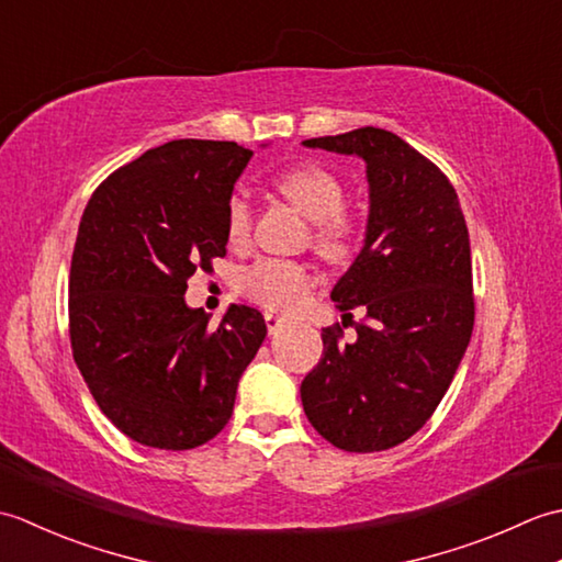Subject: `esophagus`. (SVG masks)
I'll return each instance as SVG.
<instances>
[{"instance_id": "obj_1", "label": "esophagus", "mask_w": 562, "mask_h": 562, "mask_svg": "<svg viewBox=\"0 0 562 562\" xmlns=\"http://www.w3.org/2000/svg\"><path fill=\"white\" fill-rule=\"evenodd\" d=\"M266 326H268V333L272 336V333H278L284 326V318L274 316V314H266Z\"/></svg>"}]
</instances>
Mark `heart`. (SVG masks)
I'll return each instance as SVG.
<instances>
[{
	"label": "heart",
	"instance_id": "heart-1",
	"mask_svg": "<svg viewBox=\"0 0 562 562\" xmlns=\"http://www.w3.org/2000/svg\"><path fill=\"white\" fill-rule=\"evenodd\" d=\"M278 193L290 200L304 217L314 222L312 244L330 262L348 260L360 238V217L345 202L340 178L318 164H292L272 176ZM250 234V205L241 195L226 202V236L232 244H244ZM314 284L312 268L300 260L262 258L246 268L238 288L250 302L270 312H292L304 302Z\"/></svg>",
	"mask_w": 562,
	"mask_h": 562
}]
</instances>
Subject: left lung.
<instances>
[{
	"label": "left lung",
	"mask_w": 562,
	"mask_h": 562,
	"mask_svg": "<svg viewBox=\"0 0 562 562\" xmlns=\"http://www.w3.org/2000/svg\"><path fill=\"white\" fill-rule=\"evenodd\" d=\"M306 147L367 161L369 224L362 254L333 288L336 308L364 305L324 328V355L302 381L316 432L342 451H384L413 437L451 384L469 348L475 300L469 229L457 190L408 142L381 127L314 137Z\"/></svg>",
	"instance_id": "left-lung-1"
}]
</instances>
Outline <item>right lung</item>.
<instances>
[{
    "label": "right lung",
    "instance_id": "right-lung-1",
    "mask_svg": "<svg viewBox=\"0 0 562 562\" xmlns=\"http://www.w3.org/2000/svg\"><path fill=\"white\" fill-rule=\"evenodd\" d=\"M250 149L173 139L115 169L81 214L69 268L71 355L103 415L154 449H195L234 413L266 340L258 308L217 326L183 294L226 256V202Z\"/></svg>",
    "mask_w": 562,
    "mask_h": 562
}]
</instances>
